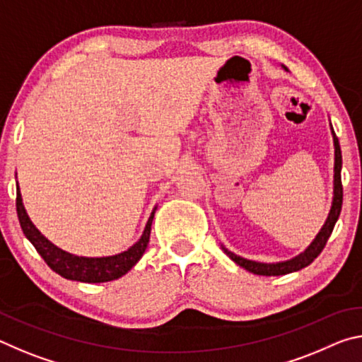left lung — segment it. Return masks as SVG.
I'll return each mask as SVG.
<instances>
[{
  "label": "left lung",
  "instance_id": "1",
  "mask_svg": "<svg viewBox=\"0 0 362 362\" xmlns=\"http://www.w3.org/2000/svg\"><path fill=\"white\" fill-rule=\"evenodd\" d=\"M334 134V145H335V168H334V201H332V207H330L329 217L326 220V223L321 228V231L317 233L316 240L310 244V247L305 250L303 254H300L298 257L287 262H281V263H259V262H252L247 259H243V257L236 255L230 252L228 249H225V254L230 257V259L238 263V265L243 267L247 272L254 273V274H262V276H281V274H287L292 272H298L305 267H308L311 262H313L317 255L322 252V249L326 247V243L329 240L330 233H332L335 222L339 220L340 211H341V203H343V187H341V151H340V144L339 139H337L335 132Z\"/></svg>",
  "mask_w": 362,
  "mask_h": 362
}]
</instances>
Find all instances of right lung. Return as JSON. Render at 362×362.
Segmentation results:
<instances>
[{"mask_svg": "<svg viewBox=\"0 0 362 362\" xmlns=\"http://www.w3.org/2000/svg\"><path fill=\"white\" fill-rule=\"evenodd\" d=\"M16 207L23 235L38 250V254L47 263V267L65 279L81 281V283H107V281L118 279L122 274L129 272L140 260V257L144 255L146 246H148L151 222L153 217H155V211H153L148 222H146L142 238L132 247L124 250V252L112 257H100V259H89V257H78L65 252V250L54 246L51 241L41 235L27 216L25 207L22 204L19 185H17Z\"/></svg>", "mask_w": 362, "mask_h": 362, "instance_id": "add662e5", "label": "right lung"}]
</instances>
